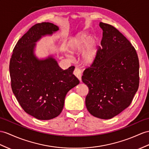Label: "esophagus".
I'll return each mask as SVG.
<instances>
[{
	"instance_id": "obj_1",
	"label": "esophagus",
	"mask_w": 149,
	"mask_h": 149,
	"mask_svg": "<svg viewBox=\"0 0 149 149\" xmlns=\"http://www.w3.org/2000/svg\"><path fill=\"white\" fill-rule=\"evenodd\" d=\"M74 74L78 78L79 81H81V71L79 68H75L74 71Z\"/></svg>"
}]
</instances>
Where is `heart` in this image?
I'll return each instance as SVG.
<instances>
[{
	"label": "heart",
	"mask_w": 149,
	"mask_h": 149,
	"mask_svg": "<svg viewBox=\"0 0 149 149\" xmlns=\"http://www.w3.org/2000/svg\"><path fill=\"white\" fill-rule=\"evenodd\" d=\"M99 40L95 36H90L85 32L79 33L72 37L68 44V50L71 53H81L82 62L86 64H91L97 56Z\"/></svg>",
	"instance_id": "heart-1"
}]
</instances>
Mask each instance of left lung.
Listing matches in <instances>:
<instances>
[{
	"label": "left lung",
	"instance_id": "obj_1",
	"mask_svg": "<svg viewBox=\"0 0 149 149\" xmlns=\"http://www.w3.org/2000/svg\"><path fill=\"white\" fill-rule=\"evenodd\" d=\"M101 46L82 81L88 87L87 110L93 116L108 119L128 107L139 86V61L136 50L121 32L100 22Z\"/></svg>",
	"mask_w": 149,
	"mask_h": 149
}]
</instances>
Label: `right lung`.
Here are the masks:
<instances>
[{
	"instance_id": "add662e5",
	"label": "right lung",
	"mask_w": 149,
	"mask_h": 149,
	"mask_svg": "<svg viewBox=\"0 0 149 149\" xmlns=\"http://www.w3.org/2000/svg\"><path fill=\"white\" fill-rule=\"evenodd\" d=\"M59 30L53 23L35 24L14 47L9 72L13 92L23 110L40 120H49L62 112L67 93L79 84L74 66L61 69L52 56L40 59L36 43Z\"/></svg>"
}]
</instances>
